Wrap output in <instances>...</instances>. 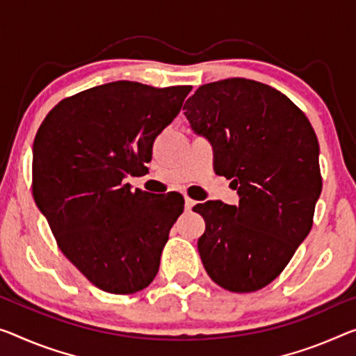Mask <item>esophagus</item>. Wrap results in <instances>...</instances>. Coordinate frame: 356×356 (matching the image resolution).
Wrapping results in <instances>:
<instances>
[{
    "instance_id": "obj_1",
    "label": "esophagus",
    "mask_w": 356,
    "mask_h": 356,
    "mask_svg": "<svg viewBox=\"0 0 356 356\" xmlns=\"http://www.w3.org/2000/svg\"><path fill=\"white\" fill-rule=\"evenodd\" d=\"M195 205V200H193V199H191V197H188V195H186L184 197V207H186V210H193V207Z\"/></svg>"
}]
</instances>
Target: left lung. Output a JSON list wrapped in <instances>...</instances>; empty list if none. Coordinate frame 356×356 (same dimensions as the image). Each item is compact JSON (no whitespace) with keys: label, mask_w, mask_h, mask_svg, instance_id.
I'll use <instances>...</instances> for the list:
<instances>
[{"label":"left lung","mask_w":356,"mask_h":356,"mask_svg":"<svg viewBox=\"0 0 356 356\" xmlns=\"http://www.w3.org/2000/svg\"><path fill=\"white\" fill-rule=\"evenodd\" d=\"M184 116L213 146L215 172L238 205L197 204V242L207 273L232 293H253L280 275L314 224L321 194L320 146L309 119L286 95L245 78L204 84Z\"/></svg>","instance_id":"1"}]
</instances>
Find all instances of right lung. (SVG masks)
Wrapping results in <instances>:
<instances>
[{"instance_id":"1","label":"right lung","mask_w":356,"mask_h":356,"mask_svg":"<svg viewBox=\"0 0 356 356\" xmlns=\"http://www.w3.org/2000/svg\"><path fill=\"white\" fill-rule=\"evenodd\" d=\"M191 86L116 81L54 106L33 143V197L62 253L97 288L145 289L159 270L181 194L132 191L124 179L151 161L156 136Z\"/></svg>"}]
</instances>
